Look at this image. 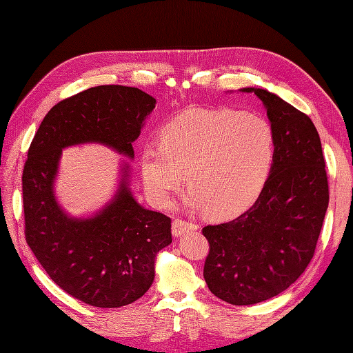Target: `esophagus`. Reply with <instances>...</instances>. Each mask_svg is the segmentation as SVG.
Wrapping results in <instances>:
<instances>
[{
	"label": "esophagus",
	"mask_w": 353,
	"mask_h": 353,
	"mask_svg": "<svg viewBox=\"0 0 353 353\" xmlns=\"http://www.w3.org/2000/svg\"><path fill=\"white\" fill-rule=\"evenodd\" d=\"M194 230H197L196 223L187 222L184 219H175L172 222V234L175 237H179V236H183V234H185L188 231H194Z\"/></svg>",
	"instance_id": "1"
}]
</instances>
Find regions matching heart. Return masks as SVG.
Segmentation results:
<instances>
[{
    "label": "heart",
    "mask_w": 353,
    "mask_h": 353,
    "mask_svg": "<svg viewBox=\"0 0 353 353\" xmlns=\"http://www.w3.org/2000/svg\"><path fill=\"white\" fill-rule=\"evenodd\" d=\"M275 152V131L266 117L234 109H196L162 128L160 145L144 147L140 168L156 206L168 208L187 178V205L225 219L258 199Z\"/></svg>",
    "instance_id": "obj_1"
}]
</instances>
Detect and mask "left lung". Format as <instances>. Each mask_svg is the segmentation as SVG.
Returning a JSON list of instances; mask_svg holds the SVG:
<instances>
[{
    "label": "left lung",
    "mask_w": 353,
    "mask_h": 353,
    "mask_svg": "<svg viewBox=\"0 0 353 353\" xmlns=\"http://www.w3.org/2000/svg\"><path fill=\"white\" fill-rule=\"evenodd\" d=\"M254 92L275 131L271 175L250 209L201 230L209 290L231 305H253L290 287L315 253L328 208L321 140L309 116L262 88Z\"/></svg>",
    "instance_id": "1"
}]
</instances>
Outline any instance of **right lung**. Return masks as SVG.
<instances>
[{
  "label": "right lung",
  "instance_id": "obj_1",
  "mask_svg": "<svg viewBox=\"0 0 353 353\" xmlns=\"http://www.w3.org/2000/svg\"><path fill=\"white\" fill-rule=\"evenodd\" d=\"M154 104L152 95L123 85L85 90L46 114L28 150L26 243L52 281L91 306L121 307L150 288L156 254L172 243L170 218L137 203L128 165L110 203L91 218H70L54 196L61 148L100 143L132 159V143Z\"/></svg>",
  "mask_w": 353,
  "mask_h": 353
}]
</instances>
